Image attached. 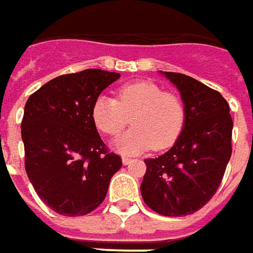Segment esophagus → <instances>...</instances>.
Here are the masks:
<instances>
[{"mask_svg": "<svg viewBox=\"0 0 253 253\" xmlns=\"http://www.w3.org/2000/svg\"><path fill=\"white\" fill-rule=\"evenodd\" d=\"M132 162V159L128 158V157H123V164L124 165H129Z\"/></svg>", "mask_w": 253, "mask_h": 253, "instance_id": "1", "label": "esophagus"}]
</instances>
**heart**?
I'll list each match as a JSON object with an SVG mask.
<instances>
[{"label": "heart", "mask_w": 253, "mask_h": 253, "mask_svg": "<svg viewBox=\"0 0 253 253\" xmlns=\"http://www.w3.org/2000/svg\"><path fill=\"white\" fill-rule=\"evenodd\" d=\"M91 116L95 126L107 136L121 133L130 118L133 128L116 141V148L124 154H137L174 144L185 125L187 106L180 94L141 80L121 85L116 99L98 96Z\"/></svg>", "instance_id": "1"}]
</instances>
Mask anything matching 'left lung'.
<instances>
[{"instance_id":"obj_1","label":"left lung","mask_w":253,"mask_h":253,"mask_svg":"<svg viewBox=\"0 0 253 253\" xmlns=\"http://www.w3.org/2000/svg\"><path fill=\"white\" fill-rule=\"evenodd\" d=\"M187 106L184 129L158 158L144 159L140 185L144 203L166 216L196 212L210 202L232 157L233 120L226 99L191 76L165 72Z\"/></svg>"}]
</instances>
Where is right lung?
<instances>
[{
    "mask_svg": "<svg viewBox=\"0 0 253 253\" xmlns=\"http://www.w3.org/2000/svg\"><path fill=\"white\" fill-rule=\"evenodd\" d=\"M118 78L102 69L61 75L27 101L21 121L27 175L42 202L60 215L94 211L123 166L91 116L95 99Z\"/></svg>",
    "mask_w": 253,
    "mask_h": 253,
    "instance_id": "obj_1",
    "label": "right lung"
}]
</instances>
